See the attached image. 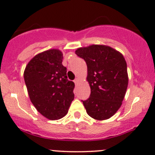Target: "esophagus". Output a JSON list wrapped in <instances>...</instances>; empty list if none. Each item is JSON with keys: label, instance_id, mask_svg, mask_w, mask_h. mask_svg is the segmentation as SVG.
I'll return each mask as SVG.
<instances>
[{"label": "esophagus", "instance_id": "1", "mask_svg": "<svg viewBox=\"0 0 155 155\" xmlns=\"http://www.w3.org/2000/svg\"><path fill=\"white\" fill-rule=\"evenodd\" d=\"M74 84H78V82H79V78H76V79H74Z\"/></svg>", "mask_w": 155, "mask_h": 155}]
</instances>
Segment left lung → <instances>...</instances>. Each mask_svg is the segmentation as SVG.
Returning a JSON list of instances; mask_svg holds the SVG:
<instances>
[{
  "instance_id": "obj_1",
  "label": "left lung",
  "mask_w": 155,
  "mask_h": 155,
  "mask_svg": "<svg viewBox=\"0 0 155 155\" xmlns=\"http://www.w3.org/2000/svg\"><path fill=\"white\" fill-rule=\"evenodd\" d=\"M75 54L87 65L90 97L82 101L87 114L98 120L112 117L122 105L129 78L127 64L120 51L105 45L78 48Z\"/></svg>"
}]
</instances>
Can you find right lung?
I'll use <instances>...</instances> for the list:
<instances>
[{"instance_id": "1", "label": "right lung", "mask_w": 155, "mask_h": 155, "mask_svg": "<svg viewBox=\"0 0 155 155\" xmlns=\"http://www.w3.org/2000/svg\"><path fill=\"white\" fill-rule=\"evenodd\" d=\"M62 61L63 53L59 49L44 51L28 63L24 73L31 102L51 120L64 117L74 97V84L67 79Z\"/></svg>"}]
</instances>
